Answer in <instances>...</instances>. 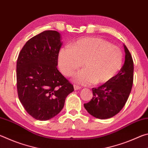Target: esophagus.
I'll list each match as a JSON object with an SVG mask.
<instances>
[{
	"label": "esophagus",
	"instance_id": "34e87169",
	"mask_svg": "<svg viewBox=\"0 0 148 148\" xmlns=\"http://www.w3.org/2000/svg\"><path fill=\"white\" fill-rule=\"evenodd\" d=\"M74 90H78V89H81V87H80L79 86H77V85H76V84H74Z\"/></svg>",
	"mask_w": 148,
	"mask_h": 148
}]
</instances>
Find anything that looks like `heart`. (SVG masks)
<instances>
[{
    "label": "heart",
    "instance_id": "heart-1",
    "mask_svg": "<svg viewBox=\"0 0 148 148\" xmlns=\"http://www.w3.org/2000/svg\"><path fill=\"white\" fill-rule=\"evenodd\" d=\"M123 55L119 47L101 38L84 37L63 47L58 53L62 73L71 76L82 65L74 80L82 85L103 84L116 76L121 69Z\"/></svg>",
    "mask_w": 148,
    "mask_h": 148
}]
</instances>
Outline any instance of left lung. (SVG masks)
<instances>
[{
	"instance_id": "1",
	"label": "left lung",
	"mask_w": 148,
	"mask_h": 148,
	"mask_svg": "<svg viewBox=\"0 0 148 148\" xmlns=\"http://www.w3.org/2000/svg\"><path fill=\"white\" fill-rule=\"evenodd\" d=\"M125 61L119 73L110 81L92 88V98L84 104L86 110L96 118L104 119L121 111L131 93L133 84L134 63L129 49L124 45Z\"/></svg>"
}]
</instances>
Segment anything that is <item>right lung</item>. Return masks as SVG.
<instances>
[{
  "label": "right lung",
  "instance_id": "right-lung-1",
  "mask_svg": "<svg viewBox=\"0 0 148 148\" xmlns=\"http://www.w3.org/2000/svg\"><path fill=\"white\" fill-rule=\"evenodd\" d=\"M62 42L56 31H45L29 39L19 54L17 94L25 110L33 118L46 121L61 111L74 87L57 70Z\"/></svg>",
  "mask_w": 148,
  "mask_h": 148
}]
</instances>
